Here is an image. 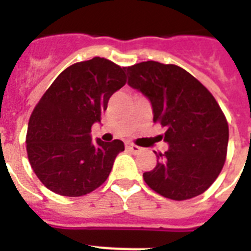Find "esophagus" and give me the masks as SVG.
Instances as JSON below:
<instances>
[{
    "label": "esophagus",
    "instance_id": "34e87169",
    "mask_svg": "<svg viewBox=\"0 0 251 251\" xmlns=\"http://www.w3.org/2000/svg\"><path fill=\"white\" fill-rule=\"evenodd\" d=\"M125 146H126V149L129 150V151H131L133 153L141 152V150H142L141 147H138V146L133 145V143H129V142H127V143H125Z\"/></svg>",
    "mask_w": 251,
    "mask_h": 251
}]
</instances>
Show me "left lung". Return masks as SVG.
I'll list each match as a JSON object with an SVG mask.
<instances>
[{"label": "left lung", "mask_w": 251, "mask_h": 251, "mask_svg": "<svg viewBox=\"0 0 251 251\" xmlns=\"http://www.w3.org/2000/svg\"><path fill=\"white\" fill-rule=\"evenodd\" d=\"M129 86L152 105L153 122L165 127L168 151L143 178L157 194L185 201L202 194L220 175L229 129L210 91L177 65L146 61L126 68Z\"/></svg>", "instance_id": "left-lung-1"}]
</instances>
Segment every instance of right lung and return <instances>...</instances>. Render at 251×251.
I'll use <instances>...</instances> for the list:
<instances>
[{
  "instance_id": "right-lung-1",
  "label": "right lung",
  "mask_w": 251,
  "mask_h": 251,
  "mask_svg": "<svg viewBox=\"0 0 251 251\" xmlns=\"http://www.w3.org/2000/svg\"><path fill=\"white\" fill-rule=\"evenodd\" d=\"M125 69L100 57L69 66L35 106L27 130L29 164L41 183L64 197L86 195L108 178L124 142L91 139Z\"/></svg>"
}]
</instances>
